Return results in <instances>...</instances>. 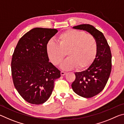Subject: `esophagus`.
Masks as SVG:
<instances>
[{
	"label": "esophagus",
	"instance_id": "1",
	"mask_svg": "<svg viewBox=\"0 0 124 124\" xmlns=\"http://www.w3.org/2000/svg\"><path fill=\"white\" fill-rule=\"evenodd\" d=\"M66 72H63V71H61V75H62V76H64V75H66Z\"/></svg>",
	"mask_w": 124,
	"mask_h": 124
}]
</instances>
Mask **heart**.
I'll list each match as a JSON object with an SVG mask.
<instances>
[{
  "label": "heart",
  "mask_w": 124,
  "mask_h": 124,
  "mask_svg": "<svg viewBox=\"0 0 124 124\" xmlns=\"http://www.w3.org/2000/svg\"><path fill=\"white\" fill-rule=\"evenodd\" d=\"M58 43L49 40L46 48L50 61L58 66L66 56L68 57L63 62L61 68L70 70L77 67L83 70L87 68L93 62L97 50L95 38L83 31L68 29L58 35Z\"/></svg>",
  "instance_id": "b5f03b06"
}]
</instances>
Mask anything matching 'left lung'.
<instances>
[{
  "label": "left lung",
  "instance_id": "1",
  "mask_svg": "<svg viewBox=\"0 0 124 124\" xmlns=\"http://www.w3.org/2000/svg\"><path fill=\"white\" fill-rule=\"evenodd\" d=\"M73 28L89 32L95 38L97 50L95 60L87 70L75 72L72 84L75 93L84 98H91L101 92L108 80L112 70V54L103 33L90 24H83Z\"/></svg>",
  "mask_w": 124,
  "mask_h": 124
}]
</instances>
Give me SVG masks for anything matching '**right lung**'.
<instances>
[{"label":"right lung","instance_id":"obj_1","mask_svg":"<svg viewBox=\"0 0 124 124\" xmlns=\"http://www.w3.org/2000/svg\"><path fill=\"white\" fill-rule=\"evenodd\" d=\"M58 31L34 28L21 38L11 61L12 77L15 87L29 103H45L51 96L56 79L61 72L51 62L46 44Z\"/></svg>","mask_w":124,"mask_h":124}]
</instances>
